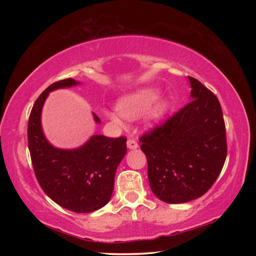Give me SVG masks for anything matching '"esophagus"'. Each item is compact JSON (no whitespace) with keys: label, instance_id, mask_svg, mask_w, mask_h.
<instances>
[{"label":"esophagus","instance_id":"34e87169","mask_svg":"<svg viewBox=\"0 0 256 256\" xmlns=\"http://www.w3.org/2000/svg\"><path fill=\"white\" fill-rule=\"evenodd\" d=\"M126 144H128V149H130V150H134V149H136L138 146V144H136V141L131 140V138H130V140H128Z\"/></svg>","mask_w":256,"mask_h":256}]
</instances>
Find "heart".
I'll return each instance as SVG.
<instances>
[{"instance_id": "heart-1", "label": "heart", "mask_w": 256, "mask_h": 256, "mask_svg": "<svg viewBox=\"0 0 256 256\" xmlns=\"http://www.w3.org/2000/svg\"><path fill=\"white\" fill-rule=\"evenodd\" d=\"M118 112H106V116L112 123L123 126V118L136 120L144 114V124L154 128L162 122L168 112L170 102L167 99L159 98V92L154 88H144L126 94L116 104Z\"/></svg>"}]
</instances>
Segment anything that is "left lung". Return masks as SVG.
Returning a JSON list of instances; mask_svg holds the SVG:
<instances>
[{
	"label": "left lung",
	"mask_w": 256,
	"mask_h": 256,
	"mask_svg": "<svg viewBox=\"0 0 256 256\" xmlns=\"http://www.w3.org/2000/svg\"><path fill=\"white\" fill-rule=\"evenodd\" d=\"M188 78L190 102L140 138L151 190L172 204L202 196L218 178L227 156L218 98L200 81Z\"/></svg>",
	"instance_id": "8db88e82"
}]
</instances>
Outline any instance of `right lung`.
I'll return each mask as SVG.
<instances>
[{
	"mask_svg": "<svg viewBox=\"0 0 256 256\" xmlns=\"http://www.w3.org/2000/svg\"><path fill=\"white\" fill-rule=\"evenodd\" d=\"M80 81L55 82L34 102L28 122V146L34 175L42 190L66 209L88 214L110 202L116 170L126 154V138L94 136L76 149L56 148L47 140L42 126V106L50 92L71 88ZM94 120L100 118L92 112Z\"/></svg>",
	"mask_w": 256,
	"mask_h": 256,
	"instance_id": "1",
	"label": "right lung"
}]
</instances>
